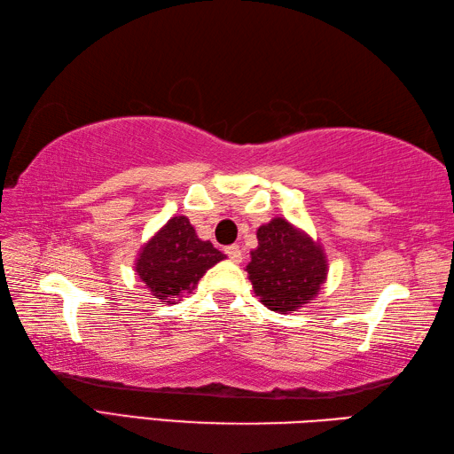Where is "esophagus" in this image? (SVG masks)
Instances as JSON below:
<instances>
[{"label":"esophagus","mask_w":454,"mask_h":454,"mask_svg":"<svg viewBox=\"0 0 454 454\" xmlns=\"http://www.w3.org/2000/svg\"><path fill=\"white\" fill-rule=\"evenodd\" d=\"M224 254L230 257V262H234V263L242 262V249H239V246H228L224 249Z\"/></svg>","instance_id":"1"}]
</instances>
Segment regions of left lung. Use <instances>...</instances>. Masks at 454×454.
Returning a JSON list of instances; mask_svg holds the SVG:
<instances>
[{"label":"left lung","mask_w":454,"mask_h":454,"mask_svg":"<svg viewBox=\"0 0 454 454\" xmlns=\"http://www.w3.org/2000/svg\"><path fill=\"white\" fill-rule=\"evenodd\" d=\"M246 271L262 304L291 314L320 293L327 278V259L317 239L275 216L257 228V247Z\"/></svg>","instance_id":"8db88e82"}]
</instances>
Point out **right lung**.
<instances>
[{"label":"right lung","mask_w":454,"mask_h":454,"mask_svg":"<svg viewBox=\"0 0 454 454\" xmlns=\"http://www.w3.org/2000/svg\"><path fill=\"white\" fill-rule=\"evenodd\" d=\"M226 255L202 242L187 216H173L140 247L134 271L160 302L173 304L195 291L200 277Z\"/></svg>","instance_id":"add662e5"}]
</instances>
